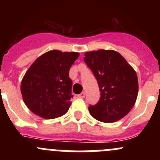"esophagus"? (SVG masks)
I'll list each match as a JSON object with an SVG mask.
<instances>
[{
  "label": "esophagus",
  "mask_w": 160,
  "mask_h": 160,
  "mask_svg": "<svg viewBox=\"0 0 160 160\" xmlns=\"http://www.w3.org/2000/svg\"><path fill=\"white\" fill-rule=\"evenodd\" d=\"M85 95H86V94H85V92H82L81 94H79L78 95V98H83L85 97Z\"/></svg>",
  "instance_id": "esophagus-1"
}]
</instances>
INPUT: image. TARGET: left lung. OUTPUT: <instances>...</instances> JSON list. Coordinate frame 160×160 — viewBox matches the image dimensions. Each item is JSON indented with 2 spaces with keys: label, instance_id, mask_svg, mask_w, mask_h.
Here are the masks:
<instances>
[{
  "label": "left lung",
  "instance_id": "obj_1",
  "mask_svg": "<svg viewBox=\"0 0 160 160\" xmlns=\"http://www.w3.org/2000/svg\"><path fill=\"white\" fill-rule=\"evenodd\" d=\"M84 62L95 77L100 98L90 105V114L103 122H114L129 113L138 95V78L122 55L99 49L85 53Z\"/></svg>",
  "mask_w": 160,
  "mask_h": 160
}]
</instances>
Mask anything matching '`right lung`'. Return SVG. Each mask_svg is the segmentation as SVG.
I'll return each instance as SVG.
<instances>
[{"label":"right lung","mask_w":160,"mask_h":160,"mask_svg":"<svg viewBox=\"0 0 160 160\" xmlns=\"http://www.w3.org/2000/svg\"><path fill=\"white\" fill-rule=\"evenodd\" d=\"M78 56L75 52L51 50L32 63L21 85L24 102L32 113L52 119L67 112L73 96L69 71Z\"/></svg>","instance_id":"add662e5"}]
</instances>
